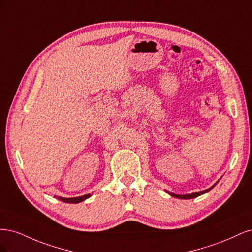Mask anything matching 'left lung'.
Wrapping results in <instances>:
<instances>
[{"label": "left lung", "mask_w": 252, "mask_h": 252, "mask_svg": "<svg viewBox=\"0 0 252 252\" xmlns=\"http://www.w3.org/2000/svg\"><path fill=\"white\" fill-rule=\"evenodd\" d=\"M218 183V182H217ZM216 183V184H217ZM216 184L213 185V186H211L210 188H208L207 190H204V191H200V192H194V193H190V194H174V193H172V192H169V194L171 195V196H174V197H178V199H183V200H187V199H193V197H196V196H199V195H202V194H204V193H206V192H208V191H210V190L216 186Z\"/></svg>", "instance_id": "1"}]
</instances>
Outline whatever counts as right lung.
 I'll use <instances>...</instances> for the list:
<instances>
[{"mask_svg":"<svg viewBox=\"0 0 252 252\" xmlns=\"http://www.w3.org/2000/svg\"><path fill=\"white\" fill-rule=\"evenodd\" d=\"M58 200L62 201L64 203H70V204H77L80 202H83L84 200L88 199L90 197V194H85V195H82V196H77V197H62V196H56Z\"/></svg>","mask_w":252,"mask_h":252,"instance_id":"right-lung-1","label":"right lung"}]
</instances>
